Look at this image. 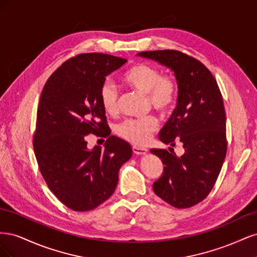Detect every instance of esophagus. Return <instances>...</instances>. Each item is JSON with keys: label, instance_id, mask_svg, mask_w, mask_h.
<instances>
[{"label": "esophagus", "instance_id": "34e87169", "mask_svg": "<svg viewBox=\"0 0 257 257\" xmlns=\"http://www.w3.org/2000/svg\"><path fill=\"white\" fill-rule=\"evenodd\" d=\"M147 149L146 148H142V147H137V146H133V152L135 153V154H139V155H142V154H146L147 153Z\"/></svg>", "mask_w": 257, "mask_h": 257}]
</instances>
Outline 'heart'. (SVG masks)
Returning a JSON list of instances; mask_svg holds the SVG:
<instances>
[{
	"instance_id": "1",
	"label": "heart",
	"mask_w": 257,
	"mask_h": 257,
	"mask_svg": "<svg viewBox=\"0 0 257 257\" xmlns=\"http://www.w3.org/2000/svg\"><path fill=\"white\" fill-rule=\"evenodd\" d=\"M122 81L127 87L145 93L149 104L160 113H167L177 100L178 87L170 76L162 75L151 64L136 63L122 74ZM99 102L108 114H114L119 108V93L114 84L105 81L99 89ZM158 128V120L153 115L142 119H126L119 123L115 133L133 145H144Z\"/></svg>"
}]
</instances>
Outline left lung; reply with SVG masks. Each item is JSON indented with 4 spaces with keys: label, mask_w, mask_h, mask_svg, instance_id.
I'll list each match as a JSON object with an SVG mask.
<instances>
[{
    "label": "left lung",
    "mask_w": 257,
    "mask_h": 257,
    "mask_svg": "<svg viewBox=\"0 0 257 257\" xmlns=\"http://www.w3.org/2000/svg\"><path fill=\"white\" fill-rule=\"evenodd\" d=\"M138 56L175 73L177 107L159 138L172 147L181 143L184 154L177 157L164 149H151L164 165L153 191L175 208H190L211 192L226 155V114L221 91L209 69L181 51H144Z\"/></svg>",
    "instance_id": "1"
}]
</instances>
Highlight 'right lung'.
I'll return each instance as SVG.
<instances>
[{"label":"right lung","instance_id":"obj_1","mask_svg":"<svg viewBox=\"0 0 257 257\" xmlns=\"http://www.w3.org/2000/svg\"><path fill=\"white\" fill-rule=\"evenodd\" d=\"M126 60L82 53L65 61L46 82L37 108L34 153L57 198L74 211H89L109 198L132 148L110 136L99 89ZM89 134L107 137L103 150L86 147Z\"/></svg>","mask_w":257,"mask_h":257}]
</instances>
